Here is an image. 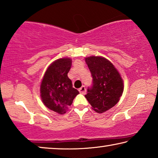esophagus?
Listing matches in <instances>:
<instances>
[{
  "mask_svg": "<svg viewBox=\"0 0 158 158\" xmlns=\"http://www.w3.org/2000/svg\"><path fill=\"white\" fill-rule=\"evenodd\" d=\"M79 92L81 93V94H84L86 93V88H85V86H82L81 88L79 89Z\"/></svg>",
  "mask_w": 158,
  "mask_h": 158,
  "instance_id": "1",
  "label": "esophagus"
}]
</instances>
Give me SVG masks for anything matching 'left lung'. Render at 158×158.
I'll list each match as a JSON object with an SVG mask.
<instances>
[{"label":"left lung","instance_id":"8db88e82","mask_svg":"<svg viewBox=\"0 0 158 158\" xmlns=\"http://www.w3.org/2000/svg\"><path fill=\"white\" fill-rule=\"evenodd\" d=\"M85 61L92 77V86L85 97L96 112L103 113L113 107L122 97L123 80L114 66L105 58L92 56Z\"/></svg>","mask_w":158,"mask_h":158}]
</instances>
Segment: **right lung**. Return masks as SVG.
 Returning <instances> with one entry per match:
<instances>
[{"label": "right lung", "instance_id": "right-lung-1", "mask_svg": "<svg viewBox=\"0 0 158 158\" xmlns=\"http://www.w3.org/2000/svg\"><path fill=\"white\" fill-rule=\"evenodd\" d=\"M70 58L59 59L46 69L40 86L44 105L58 114H64L72 104L79 91L73 88L68 73L72 66Z\"/></svg>", "mask_w": 158, "mask_h": 158}]
</instances>
